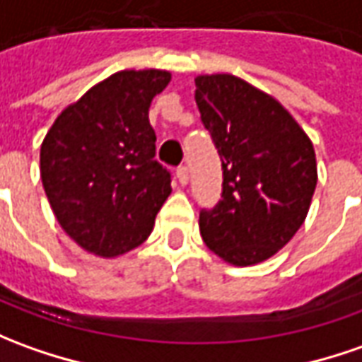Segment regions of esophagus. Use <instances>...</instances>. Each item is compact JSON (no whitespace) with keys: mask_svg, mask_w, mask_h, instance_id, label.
Here are the masks:
<instances>
[{"mask_svg":"<svg viewBox=\"0 0 362 362\" xmlns=\"http://www.w3.org/2000/svg\"><path fill=\"white\" fill-rule=\"evenodd\" d=\"M176 178H178V182H180L182 186H186V184H188V180H190L188 168H186V166H180V168L176 170Z\"/></svg>","mask_w":362,"mask_h":362,"instance_id":"1","label":"esophagus"}]
</instances>
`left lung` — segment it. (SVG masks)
Masks as SVG:
<instances>
[{
    "mask_svg": "<svg viewBox=\"0 0 362 362\" xmlns=\"http://www.w3.org/2000/svg\"><path fill=\"white\" fill-rule=\"evenodd\" d=\"M196 105L222 158V200L200 212L206 245L238 267L262 264L303 226L315 148L279 100L228 73L196 77Z\"/></svg>",
    "mask_w": 362,
    "mask_h": 362,
    "instance_id": "left-lung-1",
    "label": "left lung"
}]
</instances>
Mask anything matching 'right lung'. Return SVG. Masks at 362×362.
I'll return each mask as SVG.
<instances>
[{"label":"right lung","mask_w":362,"mask_h":362,"mask_svg":"<svg viewBox=\"0 0 362 362\" xmlns=\"http://www.w3.org/2000/svg\"><path fill=\"white\" fill-rule=\"evenodd\" d=\"M170 71H119L59 115L39 154L41 182L61 228L85 252L119 257L139 247L170 196L154 160L152 98Z\"/></svg>","instance_id":"right-lung-1"}]
</instances>
